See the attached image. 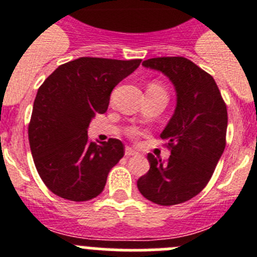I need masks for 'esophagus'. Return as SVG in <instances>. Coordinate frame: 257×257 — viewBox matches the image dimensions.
<instances>
[{"instance_id":"esophagus-1","label":"esophagus","mask_w":257,"mask_h":257,"mask_svg":"<svg viewBox=\"0 0 257 257\" xmlns=\"http://www.w3.org/2000/svg\"><path fill=\"white\" fill-rule=\"evenodd\" d=\"M124 154H126V157H131V156H138V152L134 151L133 148H126L124 149Z\"/></svg>"}]
</instances>
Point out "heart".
I'll return each mask as SVG.
<instances>
[{"instance_id": "obj_1", "label": "heart", "mask_w": 257, "mask_h": 257, "mask_svg": "<svg viewBox=\"0 0 257 257\" xmlns=\"http://www.w3.org/2000/svg\"><path fill=\"white\" fill-rule=\"evenodd\" d=\"M153 85H154V83H153Z\"/></svg>"}]
</instances>
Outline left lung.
I'll list each match as a JSON object with an SVG mask.
<instances>
[{"label": "left lung", "instance_id": "obj_1", "mask_svg": "<svg viewBox=\"0 0 257 257\" xmlns=\"http://www.w3.org/2000/svg\"><path fill=\"white\" fill-rule=\"evenodd\" d=\"M165 74L176 91V106L161 133L171 156L166 162L148 154L151 169L138 180V189L161 206L179 205L207 185L225 149L228 113L212 76L181 56L143 61Z\"/></svg>", "mask_w": 257, "mask_h": 257}]
</instances>
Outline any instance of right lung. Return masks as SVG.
Returning <instances> with one entry per match:
<instances>
[{
	"instance_id": "1",
	"label": "right lung",
	"mask_w": 257,
	"mask_h": 257,
	"mask_svg": "<svg viewBox=\"0 0 257 257\" xmlns=\"http://www.w3.org/2000/svg\"><path fill=\"white\" fill-rule=\"evenodd\" d=\"M142 60L79 58L56 68L38 88L28 127L41 179L54 194L83 202L103 192L113 166L124 154L121 140L92 143L87 128L106 112L113 88Z\"/></svg>"
}]
</instances>
